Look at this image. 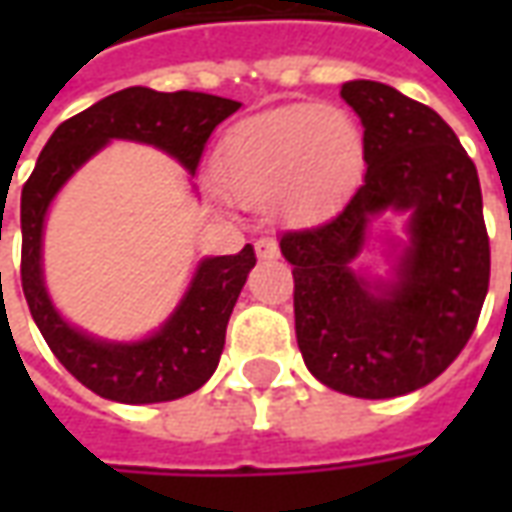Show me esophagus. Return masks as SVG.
Segmentation results:
<instances>
[{
    "label": "esophagus",
    "mask_w": 512,
    "mask_h": 512,
    "mask_svg": "<svg viewBox=\"0 0 512 512\" xmlns=\"http://www.w3.org/2000/svg\"><path fill=\"white\" fill-rule=\"evenodd\" d=\"M255 252L260 260H274V257H279V244L274 238H260L255 244Z\"/></svg>",
    "instance_id": "34e87169"
}]
</instances>
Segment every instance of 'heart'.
<instances>
[{
    "label": "heart",
    "mask_w": 512,
    "mask_h": 512,
    "mask_svg": "<svg viewBox=\"0 0 512 512\" xmlns=\"http://www.w3.org/2000/svg\"><path fill=\"white\" fill-rule=\"evenodd\" d=\"M354 117L334 106L296 104L249 117L224 136L216 175L244 205L285 200L296 216L326 211L362 167Z\"/></svg>",
    "instance_id": "obj_1"
}]
</instances>
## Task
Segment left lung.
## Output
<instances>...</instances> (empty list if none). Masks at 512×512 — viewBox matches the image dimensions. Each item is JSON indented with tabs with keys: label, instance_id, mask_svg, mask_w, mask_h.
<instances>
[{
	"label": "left lung",
	"instance_id": "obj_1",
	"mask_svg": "<svg viewBox=\"0 0 512 512\" xmlns=\"http://www.w3.org/2000/svg\"><path fill=\"white\" fill-rule=\"evenodd\" d=\"M365 128V180L343 211L279 238L293 266L304 365L343 395L384 400L441 376L469 343L491 274L474 161L430 106L381 82H345ZM407 216L387 239L390 277L353 266L381 212Z\"/></svg>",
	"mask_w": 512,
	"mask_h": 512
}]
</instances>
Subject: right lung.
Returning <instances> with one entry per match:
<instances>
[{
    "instance_id": "right-lung-1",
    "label": "right lung",
    "mask_w": 512,
    "mask_h": 512,
    "mask_svg": "<svg viewBox=\"0 0 512 512\" xmlns=\"http://www.w3.org/2000/svg\"><path fill=\"white\" fill-rule=\"evenodd\" d=\"M241 104L208 93H156L128 87L65 120L51 134L21 189V288L43 340L76 381L115 403H164L200 389L219 365L227 321L257 257H202L189 288L156 332L104 340L62 318L43 277V227L54 197L112 139L164 150L194 178L213 128Z\"/></svg>"
}]
</instances>
